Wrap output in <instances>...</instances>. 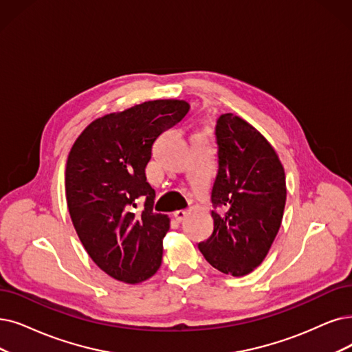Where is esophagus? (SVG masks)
<instances>
[{"mask_svg":"<svg viewBox=\"0 0 352 352\" xmlns=\"http://www.w3.org/2000/svg\"><path fill=\"white\" fill-rule=\"evenodd\" d=\"M173 217L176 218V221L182 222V221H185V218L188 217V212H186V210H176V212L173 214Z\"/></svg>","mask_w":352,"mask_h":352,"instance_id":"obj_1","label":"esophagus"}]
</instances>
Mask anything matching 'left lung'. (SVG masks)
<instances>
[{
	"mask_svg": "<svg viewBox=\"0 0 352 352\" xmlns=\"http://www.w3.org/2000/svg\"><path fill=\"white\" fill-rule=\"evenodd\" d=\"M218 175L210 193L214 232L198 248L223 274L254 272L282 225L286 175L274 147L256 127L231 112L217 121Z\"/></svg>",
	"mask_w": 352,
	"mask_h": 352,
	"instance_id": "1",
	"label": "left lung"
}]
</instances>
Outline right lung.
I'll list each match as a JSON object with an SVG mask.
<instances>
[{
  "label": "right lung",
  "instance_id": "obj_1",
  "mask_svg": "<svg viewBox=\"0 0 352 352\" xmlns=\"http://www.w3.org/2000/svg\"><path fill=\"white\" fill-rule=\"evenodd\" d=\"M189 111L184 100H156L94 120L69 151L65 190L70 219L92 261L112 278L137 285L157 273L170 218L154 214L146 166L156 138ZM146 196L145 209L135 201Z\"/></svg>",
  "mask_w": 352,
  "mask_h": 352
}]
</instances>
